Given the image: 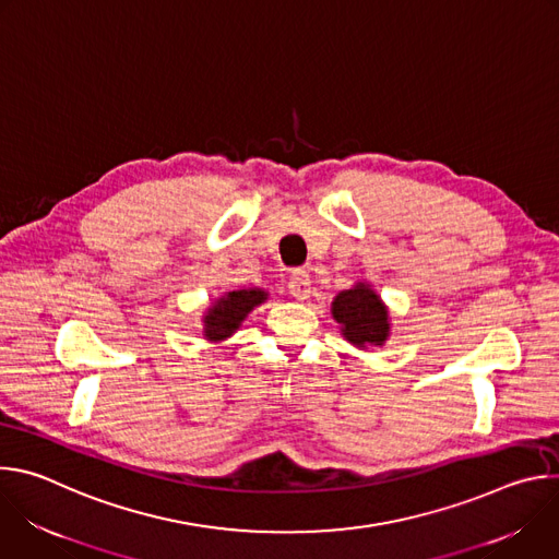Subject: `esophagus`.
Here are the masks:
<instances>
[{
	"label": "esophagus",
	"instance_id": "obj_1",
	"mask_svg": "<svg viewBox=\"0 0 559 559\" xmlns=\"http://www.w3.org/2000/svg\"><path fill=\"white\" fill-rule=\"evenodd\" d=\"M287 289H289V294H292L296 300H305V298H309V292H311L309 274H307V272H302V270L294 272V274H292V278H289V283H287Z\"/></svg>",
	"mask_w": 559,
	"mask_h": 559
}]
</instances>
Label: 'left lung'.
Returning a JSON list of instances; mask_svg holds the SVG:
<instances>
[{
  "mask_svg": "<svg viewBox=\"0 0 559 559\" xmlns=\"http://www.w3.org/2000/svg\"><path fill=\"white\" fill-rule=\"evenodd\" d=\"M332 316L341 325L345 341L358 349L382 347L389 338V311L380 296L367 283H356L341 292L332 302Z\"/></svg>",
  "mask_w": 559,
  "mask_h": 559,
  "instance_id": "left-lung-1",
  "label": "left lung"
}]
</instances>
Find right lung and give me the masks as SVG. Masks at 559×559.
<instances>
[{
    "mask_svg": "<svg viewBox=\"0 0 559 559\" xmlns=\"http://www.w3.org/2000/svg\"><path fill=\"white\" fill-rule=\"evenodd\" d=\"M265 300H267V292L261 287L225 292L221 298H216L207 307L203 316V338L212 343L229 338L238 328H241L248 313Z\"/></svg>",
    "mask_w": 559,
    "mask_h": 559,
    "instance_id": "1",
    "label": "right lung"
}]
</instances>
